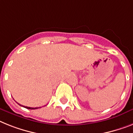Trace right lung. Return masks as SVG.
<instances>
[{
    "label": "right lung",
    "mask_w": 133,
    "mask_h": 133,
    "mask_svg": "<svg viewBox=\"0 0 133 133\" xmlns=\"http://www.w3.org/2000/svg\"><path fill=\"white\" fill-rule=\"evenodd\" d=\"M24 107H25V108L26 109H37L38 107H35V108H34V107H25V106H23Z\"/></svg>",
    "instance_id": "obj_1"
}]
</instances>
